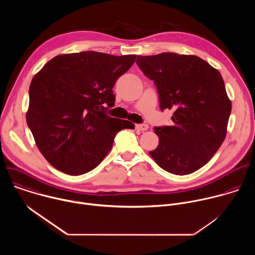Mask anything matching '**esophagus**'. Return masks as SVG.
<instances>
[{"instance_id": "1", "label": "esophagus", "mask_w": 255, "mask_h": 255, "mask_svg": "<svg viewBox=\"0 0 255 255\" xmlns=\"http://www.w3.org/2000/svg\"><path fill=\"white\" fill-rule=\"evenodd\" d=\"M135 127L139 131H145V130L148 129V125L147 124H137Z\"/></svg>"}]
</instances>
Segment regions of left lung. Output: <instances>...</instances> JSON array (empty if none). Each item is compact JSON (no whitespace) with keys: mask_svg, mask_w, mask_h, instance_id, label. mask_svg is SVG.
<instances>
[{"mask_svg":"<svg viewBox=\"0 0 255 255\" xmlns=\"http://www.w3.org/2000/svg\"><path fill=\"white\" fill-rule=\"evenodd\" d=\"M136 63L153 81L160 110H174L171 126L154 127L159 143L149 154L176 175L198 170L219 149L227 132L231 102L220 72L198 56L172 52L139 55Z\"/></svg>","mask_w":255,"mask_h":255,"instance_id":"8db88e82","label":"left lung"}]
</instances>
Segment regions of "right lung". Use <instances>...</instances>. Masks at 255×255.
Here are the masks:
<instances>
[{
	"mask_svg": "<svg viewBox=\"0 0 255 255\" xmlns=\"http://www.w3.org/2000/svg\"><path fill=\"white\" fill-rule=\"evenodd\" d=\"M135 58L97 51L61 54L35 75L26 120L40 152L56 169L70 175L91 171L119 131L134 129L106 111L115 105L116 81Z\"/></svg>",
	"mask_w": 255,
	"mask_h": 255,
	"instance_id": "right-lung-1",
	"label": "right lung"
}]
</instances>
